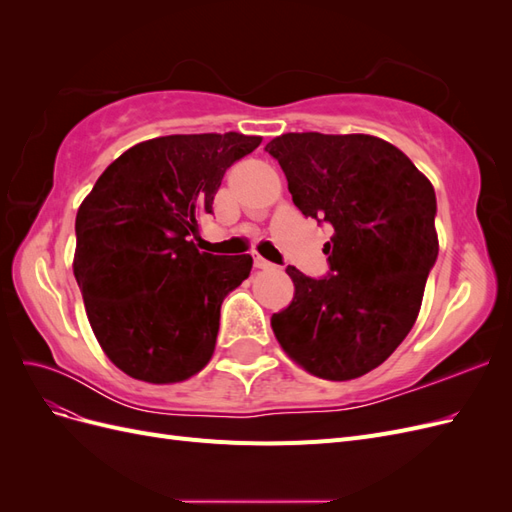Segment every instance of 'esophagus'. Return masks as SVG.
Listing matches in <instances>:
<instances>
[{
    "instance_id": "34e87169",
    "label": "esophagus",
    "mask_w": 512,
    "mask_h": 512,
    "mask_svg": "<svg viewBox=\"0 0 512 512\" xmlns=\"http://www.w3.org/2000/svg\"><path fill=\"white\" fill-rule=\"evenodd\" d=\"M254 267L256 269H275V265H273V262H269V260H265V258H262V256H254Z\"/></svg>"
}]
</instances>
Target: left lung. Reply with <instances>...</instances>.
I'll list each match as a JSON object with an SVG mask.
<instances>
[{
  "mask_svg": "<svg viewBox=\"0 0 512 512\" xmlns=\"http://www.w3.org/2000/svg\"><path fill=\"white\" fill-rule=\"evenodd\" d=\"M280 162L294 205L331 224L329 273L286 267L294 299L271 327L309 374L352 380L376 369L410 333L438 258L436 192L391 143L367 134H282Z\"/></svg>",
  "mask_w": 512,
  "mask_h": 512,
  "instance_id": "8db88e82",
  "label": "left lung"
}]
</instances>
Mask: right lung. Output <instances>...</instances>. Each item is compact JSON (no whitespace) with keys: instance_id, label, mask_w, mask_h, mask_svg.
Returning <instances> with one entry per match:
<instances>
[{"instance_id":"1","label":"right lung","mask_w":512,"mask_h":512,"mask_svg":"<svg viewBox=\"0 0 512 512\" xmlns=\"http://www.w3.org/2000/svg\"><path fill=\"white\" fill-rule=\"evenodd\" d=\"M262 138L173 134L108 166L76 213L74 277L102 350L128 376L170 384L203 369L228 292L252 256L196 250L226 170Z\"/></svg>"}]
</instances>
